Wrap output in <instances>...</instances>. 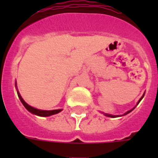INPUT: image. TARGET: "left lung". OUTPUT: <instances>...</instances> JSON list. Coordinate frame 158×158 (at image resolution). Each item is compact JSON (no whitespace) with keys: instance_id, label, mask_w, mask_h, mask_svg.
Here are the masks:
<instances>
[{"instance_id":"left-lung-1","label":"left lung","mask_w":158,"mask_h":158,"mask_svg":"<svg viewBox=\"0 0 158 158\" xmlns=\"http://www.w3.org/2000/svg\"><path fill=\"white\" fill-rule=\"evenodd\" d=\"M143 98V97H142V98H141L139 99V102H138V104L139 103V102L141 101V100H142V98ZM132 110H133V109H132ZM129 110V111H127V112L125 113V115H126V114H128V113H130V111H131V110ZM105 115H106V116H108V117H118V115H109V114H105Z\"/></svg>"}]
</instances>
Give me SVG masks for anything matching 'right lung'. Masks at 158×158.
I'll list each match as a JSON object with an SVG mask.
<instances>
[{"mask_svg": "<svg viewBox=\"0 0 158 158\" xmlns=\"http://www.w3.org/2000/svg\"><path fill=\"white\" fill-rule=\"evenodd\" d=\"M17 94H18V97L20 99L21 102L23 103V105L24 106V107L28 110V111H30L31 113H33L34 115H39V116H49V115H55V114H57V113H59L60 111H61V109H58V110H38V109H36V108L33 107V106H31L28 105V104L26 103L25 102L23 101V99L21 98L20 94L19 92H17Z\"/></svg>", "mask_w": 158, "mask_h": 158, "instance_id": "obj_1", "label": "right lung"}]
</instances>
